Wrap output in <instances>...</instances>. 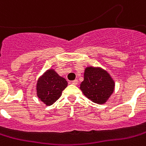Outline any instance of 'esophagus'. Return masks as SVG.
I'll list each match as a JSON object with an SVG mask.
<instances>
[{
	"mask_svg": "<svg viewBox=\"0 0 146 146\" xmlns=\"http://www.w3.org/2000/svg\"><path fill=\"white\" fill-rule=\"evenodd\" d=\"M71 83H72V84H73V85H77L78 84V81L76 80H73V81H72V82H71Z\"/></svg>",
	"mask_w": 146,
	"mask_h": 146,
	"instance_id": "34e87169",
	"label": "esophagus"
}]
</instances>
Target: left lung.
<instances>
[{"label":"left lung","instance_id":"obj_1","mask_svg":"<svg viewBox=\"0 0 146 146\" xmlns=\"http://www.w3.org/2000/svg\"><path fill=\"white\" fill-rule=\"evenodd\" d=\"M80 88L93 103L103 104L113 94L115 83L106 70L100 67L89 66L85 69L84 80Z\"/></svg>","mask_w":146,"mask_h":146}]
</instances>
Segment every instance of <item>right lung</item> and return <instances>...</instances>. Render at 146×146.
Masks as SVG:
<instances>
[{
    "mask_svg": "<svg viewBox=\"0 0 146 146\" xmlns=\"http://www.w3.org/2000/svg\"><path fill=\"white\" fill-rule=\"evenodd\" d=\"M65 79L54 70H46L36 83V95L46 106H51L60 97L62 92L67 86Z\"/></svg>",
    "mask_w": 146,
    "mask_h": 146,
    "instance_id": "right-lung-1",
    "label": "right lung"
}]
</instances>
